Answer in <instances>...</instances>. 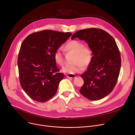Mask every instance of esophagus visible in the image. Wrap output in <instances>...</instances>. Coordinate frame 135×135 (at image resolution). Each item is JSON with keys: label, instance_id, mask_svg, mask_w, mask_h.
Segmentation results:
<instances>
[{"label": "esophagus", "instance_id": "1", "mask_svg": "<svg viewBox=\"0 0 135 135\" xmlns=\"http://www.w3.org/2000/svg\"><path fill=\"white\" fill-rule=\"evenodd\" d=\"M67 77L68 78H71V79H73V78H75L76 77V76L74 74H69L67 75Z\"/></svg>", "mask_w": 135, "mask_h": 135}]
</instances>
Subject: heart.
Wrapping results in <instances>:
<instances>
[{"mask_svg":"<svg viewBox=\"0 0 135 135\" xmlns=\"http://www.w3.org/2000/svg\"><path fill=\"white\" fill-rule=\"evenodd\" d=\"M64 50L67 52L74 53L73 59L74 64L64 67L61 69L62 72L74 74L81 72L83 67L87 68L90 64L93 59L92 51L89 47L84 46L81 41L77 40H70L66 44ZM54 59L57 65L62 66L64 65V55L59 50L55 52Z\"/></svg>","mask_w":135,"mask_h":135,"instance_id":"b5f03b06","label":"heart"}]
</instances>
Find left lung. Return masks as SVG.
Returning <instances> with one entry per match:
<instances>
[{"label":"left lung","mask_w":135,"mask_h":135,"mask_svg":"<svg viewBox=\"0 0 135 135\" xmlns=\"http://www.w3.org/2000/svg\"><path fill=\"white\" fill-rule=\"evenodd\" d=\"M88 44L93 59L87 70L81 75L84 83L80 93L90 100H99L111 93L119 76L121 58L120 52L113 36L97 28L80 30L71 36Z\"/></svg>","instance_id":"8db88e82"}]
</instances>
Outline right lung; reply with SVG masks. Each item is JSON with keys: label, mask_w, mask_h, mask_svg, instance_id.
<instances>
[{"label": "right lung", "mask_w": 135, "mask_h": 135, "mask_svg": "<svg viewBox=\"0 0 135 135\" xmlns=\"http://www.w3.org/2000/svg\"><path fill=\"white\" fill-rule=\"evenodd\" d=\"M71 35L44 30L28 35L22 41L18 57L19 81L22 89L34 101L45 102L56 93L64 74L59 72L54 54Z\"/></svg>", "instance_id": "1"}]
</instances>
